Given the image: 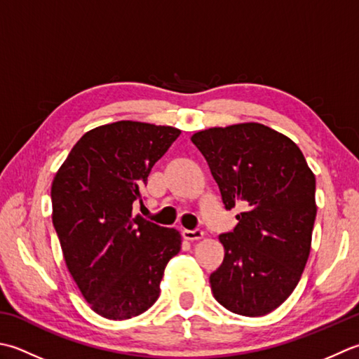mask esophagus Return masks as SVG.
I'll return each instance as SVG.
<instances>
[{
    "mask_svg": "<svg viewBox=\"0 0 359 359\" xmlns=\"http://www.w3.org/2000/svg\"><path fill=\"white\" fill-rule=\"evenodd\" d=\"M182 236L185 238L187 241H198L202 240L203 231L201 229H194V230H184L182 231Z\"/></svg>",
    "mask_w": 359,
    "mask_h": 359,
    "instance_id": "1",
    "label": "esophagus"
}]
</instances>
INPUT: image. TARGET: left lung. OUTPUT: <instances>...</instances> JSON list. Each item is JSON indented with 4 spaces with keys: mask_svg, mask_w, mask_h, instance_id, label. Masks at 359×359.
Wrapping results in <instances>:
<instances>
[{
    "mask_svg": "<svg viewBox=\"0 0 359 359\" xmlns=\"http://www.w3.org/2000/svg\"><path fill=\"white\" fill-rule=\"evenodd\" d=\"M233 231L219 235L224 262L212 276L215 299L249 318L276 310L305 269L316 219V177L299 146L268 126L244 123L194 133Z\"/></svg>",
    "mask_w": 359,
    "mask_h": 359,
    "instance_id": "1",
    "label": "left lung"
}]
</instances>
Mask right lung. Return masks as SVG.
<instances>
[{
  "label": "right lung",
  "instance_id": "right-lung-1",
  "mask_svg": "<svg viewBox=\"0 0 359 359\" xmlns=\"http://www.w3.org/2000/svg\"><path fill=\"white\" fill-rule=\"evenodd\" d=\"M180 130L116 121L87 132L51 187L53 224L63 258L91 310L105 319L135 318L156 304L182 236L133 216L152 166Z\"/></svg>",
  "mask_w": 359,
  "mask_h": 359
}]
</instances>
